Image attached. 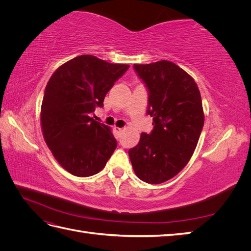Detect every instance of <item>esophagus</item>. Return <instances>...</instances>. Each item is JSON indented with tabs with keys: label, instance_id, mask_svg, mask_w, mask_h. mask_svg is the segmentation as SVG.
<instances>
[{
	"label": "esophagus",
	"instance_id": "1",
	"mask_svg": "<svg viewBox=\"0 0 251 251\" xmlns=\"http://www.w3.org/2000/svg\"><path fill=\"white\" fill-rule=\"evenodd\" d=\"M114 131H115L116 137H119L121 132H123V127H118V126H114Z\"/></svg>",
	"mask_w": 251,
	"mask_h": 251
}]
</instances>
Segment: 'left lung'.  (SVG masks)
I'll return each mask as SVG.
<instances>
[{"mask_svg": "<svg viewBox=\"0 0 251 251\" xmlns=\"http://www.w3.org/2000/svg\"><path fill=\"white\" fill-rule=\"evenodd\" d=\"M149 93L153 130L128 150L137 177L150 184L172 179L193 156L204 125L202 100L194 78L169 60L134 65Z\"/></svg>", "mask_w": 251, "mask_h": 251, "instance_id": "left-lung-1", "label": "left lung"}]
</instances>
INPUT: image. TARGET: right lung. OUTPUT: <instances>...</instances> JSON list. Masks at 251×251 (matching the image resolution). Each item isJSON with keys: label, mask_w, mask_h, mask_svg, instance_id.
<instances>
[{"label": "right lung", "mask_w": 251, "mask_h": 251, "mask_svg": "<svg viewBox=\"0 0 251 251\" xmlns=\"http://www.w3.org/2000/svg\"><path fill=\"white\" fill-rule=\"evenodd\" d=\"M128 67L79 55L60 66L47 83L41 109L44 138L74 176L100 173L117 147L110 127L91 115L103 107L105 94Z\"/></svg>", "instance_id": "1"}]
</instances>
